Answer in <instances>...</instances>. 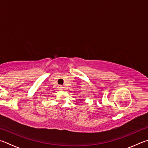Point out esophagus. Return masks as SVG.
<instances>
[{"instance_id": "1", "label": "esophagus", "mask_w": 148, "mask_h": 148, "mask_svg": "<svg viewBox=\"0 0 148 148\" xmlns=\"http://www.w3.org/2000/svg\"><path fill=\"white\" fill-rule=\"evenodd\" d=\"M58 88H59L60 90H63V89H64V87L62 86H58Z\"/></svg>"}]
</instances>
